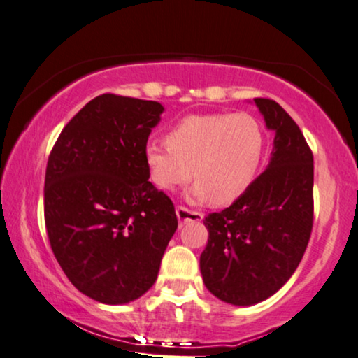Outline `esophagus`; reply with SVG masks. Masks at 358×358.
<instances>
[{"instance_id":"1","label":"esophagus","mask_w":358,"mask_h":358,"mask_svg":"<svg viewBox=\"0 0 358 358\" xmlns=\"http://www.w3.org/2000/svg\"><path fill=\"white\" fill-rule=\"evenodd\" d=\"M176 218L180 221V226H183L188 221H201L203 215L198 211H192L185 206H176Z\"/></svg>"}]
</instances>
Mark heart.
<instances>
[{
	"instance_id": "obj_1",
	"label": "heart",
	"mask_w": 358,
	"mask_h": 358,
	"mask_svg": "<svg viewBox=\"0 0 358 358\" xmlns=\"http://www.w3.org/2000/svg\"><path fill=\"white\" fill-rule=\"evenodd\" d=\"M165 140V145L148 143L145 148L150 182L171 192L193 175L194 200L211 198L220 206L250 189L264 157V134L250 114L187 115L171 127Z\"/></svg>"
}]
</instances>
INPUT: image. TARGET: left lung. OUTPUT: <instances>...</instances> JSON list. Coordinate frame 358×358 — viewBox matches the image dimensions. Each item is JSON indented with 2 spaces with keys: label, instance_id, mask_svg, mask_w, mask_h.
<instances>
[{
  "label": "left lung",
  "instance_id": "obj_1",
  "mask_svg": "<svg viewBox=\"0 0 358 358\" xmlns=\"http://www.w3.org/2000/svg\"><path fill=\"white\" fill-rule=\"evenodd\" d=\"M274 130L268 169L243 196L203 223L208 244L200 271L208 291L233 306H255L297 269L314 223V157L299 125L271 99H255Z\"/></svg>",
  "mask_w": 358,
  "mask_h": 358
}]
</instances>
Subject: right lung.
Segmentation results:
<instances>
[{
  "label": "right lung",
  "mask_w": 358,
  "mask_h": 358,
  "mask_svg": "<svg viewBox=\"0 0 358 358\" xmlns=\"http://www.w3.org/2000/svg\"><path fill=\"white\" fill-rule=\"evenodd\" d=\"M164 106L102 94L54 143L44 180V220L67 279L90 299L127 304L157 280L178 228L175 206L148 182L147 140Z\"/></svg>",
  "instance_id": "add662e5"
}]
</instances>
